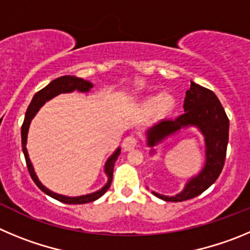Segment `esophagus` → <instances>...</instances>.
Instances as JSON below:
<instances>
[{
	"label": "esophagus",
	"mask_w": 250,
	"mask_h": 250,
	"mask_svg": "<svg viewBox=\"0 0 250 250\" xmlns=\"http://www.w3.org/2000/svg\"><path fill=\"white\" fill-rule=\"evenodd\" d=\"M138 143V139L136 138L134 136H128L125 137V141H123V149L125 150H132Z\"/></svg>",
	"instance_id": "1"
}]
</instances>
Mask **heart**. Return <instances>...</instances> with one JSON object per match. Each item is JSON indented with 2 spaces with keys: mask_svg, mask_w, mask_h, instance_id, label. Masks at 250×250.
I'll use <instances>...</instances> for the list:
<instances>
[{
  "mask_svg": "<svg viewBox=\"0 0 250 250\" xmlns=\"http://www.w3.org/2000/svg\"><path fill=\"white\" fill-rule=\"evenodd\" d=\"M177 108V100L169 93L152 94L139 102L138 109L143 114L153 113L156 118H166Z\"/></svg>",
  "mask_w": 250,
  "mask_h": 250,
  "instance_id": "b5f03b06",
  "label": "heart"
}]
</instances>
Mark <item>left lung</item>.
<instances>
[{
	"mask_svg": "<svg viewBox=\"0 0 250 250\" xmlns=\"http://www.w3.org/2000/svg\"><path fill=\"white\" fill-rule=\"evenodd\" d=\"M184 113L175 120H163L147 130V145L154 147L170 134L194 125L206 141V164L201 173L188 181L184 189L174 197L158 194L166 202H183L202 194L212 186L224 167L229 137V120L214 92L190 82L184 98Z\"/></svg>",
	"mask_w": 250,
	"mask_h": 250,
	"instance_id": "1",
	"label": "left lung"
}]
</instances>
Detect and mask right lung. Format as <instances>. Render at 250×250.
<instances>
[{"label": "right lung", "instance_id": "right-lung-1", "mask_svg": "<svg viewBox=\"0 0 250 250\" xmlns=\"http://www.w3.org/2000/svg\"><path fill=\"white\" fill-rule=\"evenodd\" d=\"M92 87H93V84H92L91 82L82 80V78L75 77V76H62V77L57 78V80H53L49 84H47L44 88H42L41 91H38L37 93L33 96L32 101H31L28 108H27L23 125H22V128H21L22 150H23L27 168H28V172H30L31 174V178L33 179L36 186H37L42 192H44L47 195H49V197L55 198V199H57V201L66 204L89 203V202H93L96 201V199H98L100 197H102V195L108 190V188L111 187V183H112V178H113L114 163H116L117 158H118V156H120L121 148H118V149H117L111 157H109L108 161L105 162L104 172L105 174L108 175V182H107V184L103 187L102 189L97 190V192H94V193H91V194L80 195V197H66V195H61V194H57V193L51 192L49 189H47L46 187H44L41 182L38 181L37 175H36L35 170H33L32 163H31L30 158H28V153H27V148H26L27 133H28V127H30V123L31 121H32V118L36 116L38 109L41 108L42 105H43L47 101L56 97V96H58L60 93H68V92H73L75 89H77V91L80 92H88Z\"/></svg>", "mask_w": 250, "mask_h": 250}]
</instances>
